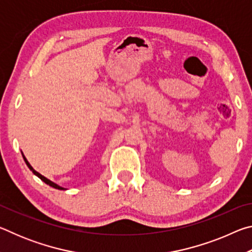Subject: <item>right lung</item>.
<instances>
[{"label": "right lung", "mask_w": 252, "mask_h": 252, "mask_svg": "<svg viewBox=\"0 0 252 252\" xmlns=\"http://www.w3.org/2000/svg\"><path fill=\"white\" fill-rule=\"evenodd\" d=\"M23 159H24V161H25V163H27V165H28V167H29V169H30V170H31V171H32V172H33L34 174H35V176H36V177H39V178L41 179V180H42V181H43V182H45V183H46V185H49L50 187H52V188H55V189H59V190H65V189H64V188H62V187H60V186H58V185H57V183H54V182H52V181H51V180H49V179H46L45 177H43V176H42V174H40V173H39V172H37V171H35V170H34V169L32 168V165L29 163V161L27 160V158H25L24 156H23Z\"/></svg>", "instance_id": "1"}]
</instances>
